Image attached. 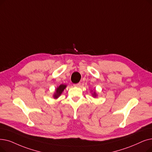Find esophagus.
<instances>
[{
  "instance_id": "esophagus-1",
  "label": "esophagus",
  "mask_w": 152,
  "mask_h": 152,
  "mask_svg": "<svg viewBox=\"0 0 152 152\" xmlns=\"http://www.w3.org/2000/svg\"><path fill=\"white\" fill-rule=\"evenodd\" d=\"M81 83H77V84H74V86H75V87H77V88H80V86H81Z\"/></svg>"
}]
</instances>
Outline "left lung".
Instances as JSON below:
<instances>
[{
  "label": "left lung",
  "instance_id": "1",
  "mask_svg": "<svg viewBox=\"0 0 152 152\" xmlns=\"http://www.w3.org/2000/svg\"><path fill=\"white\" fill-rule=\"evenodd\" d=\"M91 92H92V96L93 97H94V98H96L97 96V93H96V91L94 90V91H93L92 90H91Z\"/></svg>",
  "mask_w": 152,
  "mask_h": 152
}]
</instances>
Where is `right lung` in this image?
Returning <instances> with one entry per match:
<instances>
[{"label": "right lung", "instance_id": "right-lung-1", "mask_svg": "<svg viewBox=\"0 0 152 152\" xmlns=\"http://www.w3.org/2000/svg\"><path fill=\"white\" fill-rule=\"evenodd\" d=\"M66 86H67L66 85L63 84H61L59 86H58L55 89V91L54 92L53 95V98L55 99H58L59 97H60L61 95V94L63 93L64 90L66 89Z\"/></svg>", "mask_w": 152, "mask_h": 152}]
</instances>
